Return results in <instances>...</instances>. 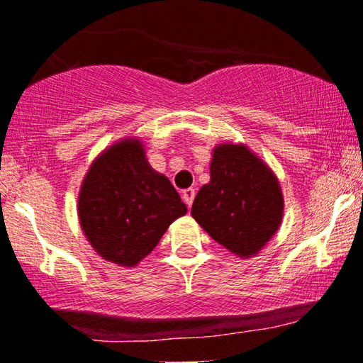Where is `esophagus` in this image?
<instances>
[{
	"instance_id": "34e87169",
	"label": "esophagus",
	"mask_w": 363,
	"mask_h": 363,
	"mask_svg": "<svg viewBox=\"0 0 363 363\" xmlns=\"http://www.w3.org/2000/svg\"><path fill=\"white\" fill-rule=\"evenodd\" d=\"M194 197H196V191L192 189V187H189V189H186L184 192H182V201L186 202L187 207L192 206V201H194Z\"/></svg>"
}]
</instances>
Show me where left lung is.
I'll return each instance as SVG.
<instances>
[{"mask_svg": "<svg viewBox=\"0 0 363 363\" xmlns=\"http://www.w3.org/2000/svg\"><path fill=\"white\" fill-rule=\"evenodd\" d=\"M191 214L216 242L247 259L272 239L284 197L275 174L244 144H219L211 181L197 192Z\"/></svg>", "mask_w": 363, "mask_h": 363, "instance_id": "left-lung-1", "label": "left lung"}]
</instances>
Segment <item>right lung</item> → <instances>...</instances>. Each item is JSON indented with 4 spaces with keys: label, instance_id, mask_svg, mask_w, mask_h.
Returning a JSON list of instances; mask_svg holds the SVG:
<instances>
[{
    "label": "right lung",
    "instance_id": "obj_1",
    "mask_svg": "<svg viewBox=\"0 0 363 363\" xmlns=\"http://www.w3.org/2000/svg\"><path fill=\"white\" fill-rule=\"evenodd\" d=\"M187 207L171 181L149 166L143 143L121 139L91 164L77 197L86 239L101 257L134 267Z\"/></svg>",
    "mask_w": 363,
    "mask_h": 363
}]
</instances>
